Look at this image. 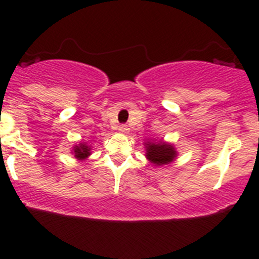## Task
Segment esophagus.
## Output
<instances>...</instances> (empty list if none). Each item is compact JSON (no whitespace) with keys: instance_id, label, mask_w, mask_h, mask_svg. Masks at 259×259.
<instances>
[{"instance_id":"34e87169","label":"esophagus","mask_w":259,"mask_h":259,"mask_svg":"<svg viewBox=\"0 0 259 259\" xmlns=\"http://www.w3.org/2000/svg\"><path fill=\"white\" fill-rule=\"evenodd\" d=\"M127 130H129V127H127V125H125V124H121L119 126V132L120 133H126Z\"/></svg>"}]
</instances>
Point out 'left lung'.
Wrapping results in <instances>:
<instances>
[{
    "instance_id": "1",
    "label": "left lung",
    "mask_w": 259,
    "mask_h": 259,
    "mask_svg": "<svg viewBox=\"0 0 259 259\" xmlns=\"http://www.w3.org/2000/svg\"><path fill=\"white\" fill-rule=\"evenodd\" d=\"M146 156L151 163L155 165H164L173 161L177 153L171 145L165 143H158V144H146Z\"/></svg>"
}]
</instances>
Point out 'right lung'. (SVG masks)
Masks as SVG:
<instances>
[{
    "instance_id": "obj_1",
    "label": "right lung",
    "mask_w": 259,
    "mask_h": 259,
    "mask_svg": "<svg viewBox=\"0 0 259 259\" xmlns=\"http://www.w3.org/2000/svg\"><path fill=\"white\" fill-rule=\"evenodd\" d=\"M74 153H75V158L77 159H85L90 155V148L85 144H80L79 146H75L74 149Z\"/></svg>"
}]
</instances>
